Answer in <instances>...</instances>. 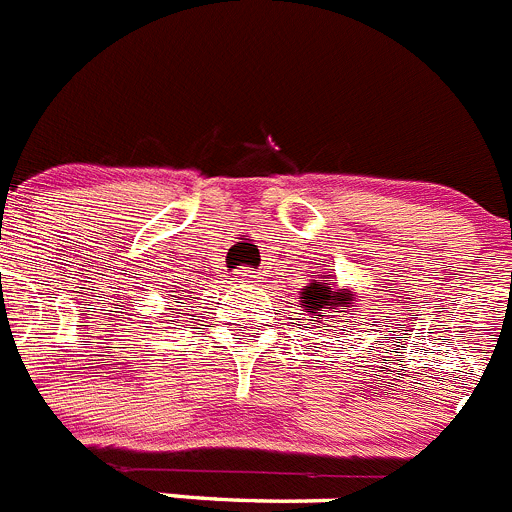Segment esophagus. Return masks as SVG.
<instances>
[{
	"label": "esophagus",
	"mask_w": 512,
	"mask_h": 512,
	"mask_svg": "<svg viewBox=\"0 0 512 512\" xmlns=\"http://www.w3.org/2000/svg\"><path fill=\"white\" fill-rule=\"evenodd\" d=\"M239 278H242V280H250V278H255V275H252V270H239Z\"/></svg>",
	"instance_id": "34e87169"
}]
</instances>
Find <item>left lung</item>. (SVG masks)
Instances as JSON below:
<instances>
[{"instance_id": "1", "label": "left lung", "mask_w": 512, "mask_h": 512, "mask_svg": "<svg viewBox=\"0 0 512 512\" xmlns=\"http://www.w3.org/2000/svg\"><path fill=\"white\" fill-rule=\"evenodd\" d=\"M303 308L311 313V319L321 316L324 308H336L344 306V303L352 301V293H339V290L331 288V283H308L301 293Z\"/></svg>"}]
</instances>
